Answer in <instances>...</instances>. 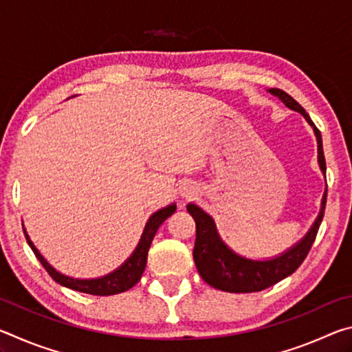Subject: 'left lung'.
Returning <instances> with one entry per match:
<instances>
[{"instance_id":"8db88e82","label":"left lung","mask_w":352,"mask_h":352,"mask_svg":"<svg viewBox=\"0 0 352 352\" xmlns=\"http://www.w3.org/2000/svg\"><path fill=\"white\" fill-rule=\"evenodd\" d=\"M272 94H275L289 109L301 113L306 118V121L314 127L315 136L318 142V163L323 174H326V162L323 153V142H321L320 130L315 127L311 116L307 115L306 110L296 102V100L279 88H272ZM326 195H323L321 201V211L317 220L305 236V239L298 242L294 248L289 252L278 256L270 261H252L245 259L242 256L236 254L234 252L225 245L217 234L216 225L211 216L199 208L197 205L189 204L186 206L188 212L195 220V245H194V262L195 267L200 273L201 279L214 289L231 292V294H250V292H261L269 289L270 285L283 281L284 278L292 275L298 267L302 264L306 256L311 250L312 243L317 237L321 220L324 216L326 208Z\"/></svg>"}]
</instances>
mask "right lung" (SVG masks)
<instances>
[{
    "label": "right lung",
    "mask_w": 352,
    "mask_h": 352,
    "mask_svg": "<svg viewBox=\"0 0 352 352\" xmlns=\"http://www.w3.org/2000/svg\"><path fill=\"white\" fill-rule=\"evenodd\" d=\"M175 210H177L175 205H169L163 208V210L152 214V217L148 219V222L144 228V233H142V237L138 243V247L135 250V253L130 256V258L124 262L118 270L110 273V275L98 278V279H74L58 273L56 269H52V267L47 264L43 256L38 253V250L34 247V243L31 242V239H29L26 230L23 231H25L26 241L29 243V247L32 248L34 254L37 256L40 264L45 267V270L50 273V276L54 279L56 283L65 285V287L68 289L83 292V294L109 296V295H116V294H121V292L132 289L133 285L140 281L142 272L146 269L147 253L153 241V236L160 228V225H162L169 216H172V214L175 212Z\"/></svg>",
    "instance_id": "obj_1"
}]
</instances>
